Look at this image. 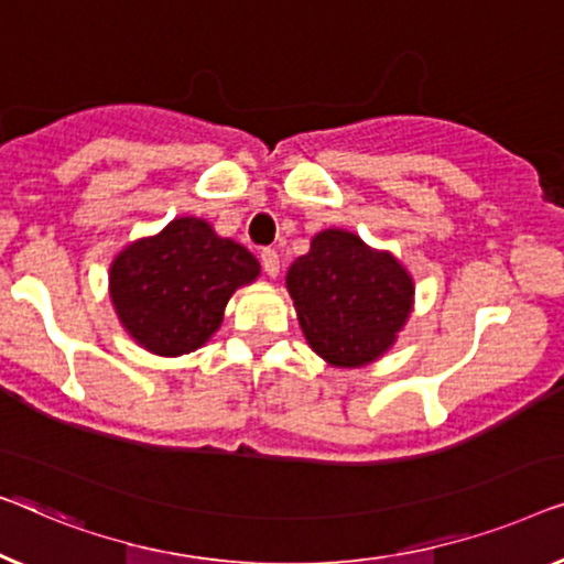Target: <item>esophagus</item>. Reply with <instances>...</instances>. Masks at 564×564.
<instances>
[{
    "instance_id": "obj_1",
    "label": "esophagus",
    "mask_w": 564,
    "mask_h": 564,
    "mask_svg": "<svg viewBox=\"0 0 564 564\" xmlns=\"http://www.w3.org/2000/svg\"><path fill=\"white\" fill-rule=\"evenodd\" d=\"M260 263H263V271L271 275V279H275V275H279L281 258H279V252H275V250L265 248L263 252H260Z\"/></svg>"
}]
</instances>
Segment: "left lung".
I'll return each mask as SVG.
<instances>
[{
    "instance_id": "1",
    "label": "left lung",
    "mask_w": 564,
    "mask_h": 564,
    "mask_svg": "<svg viewBox=\"0 0 564 564\" xmlns=\"http://www.w3.org/2000/svg\"><path fill=\"white\" fill-rule=\"evenodd\" d=\"M299 324L316 355L360 368L395 343L414 306V281L391 252L358 235L324 229L285 275Z\"/></svg>"
}]
</instances>
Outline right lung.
<instances>
[{
	"instance_id": "right-lung-1",
	"label": "right lung",
	"mask_w": 564,
	"mask_h": 564,
	"mask_svg": "<svg viewBox=\"0 0 564 564\" xmlns=\"http://www.w3.org/2000/svg\"><path fill=\"white\" fill-rule=\"evenodd\" d=\"M260 275L250 250L196 217L130 242L109 268V296L122 327L163 358L194 352L219 329L240 285Z\"/></svg>"
}]
</instances>
